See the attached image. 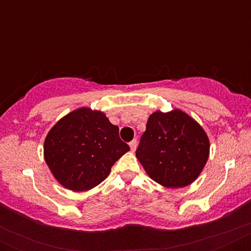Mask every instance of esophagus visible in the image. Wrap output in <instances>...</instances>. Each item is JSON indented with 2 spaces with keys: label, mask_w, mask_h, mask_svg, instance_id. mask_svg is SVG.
Wrapping results in <instances>:
<instances>
[{
  "label": "esophagus",
  "mask_w": 251,
  "mask_h": 251,
  "mask_svg": "<svg viewBox=\"0 0 251 251\" xmlns=\"http://www.w3.org/2000/svg\"><path fill=\"white\" fill-rule=\"evenodd\" d=\"M129 149H131L132 152L135 151V149H137V140L133 139L131 143H129Z\"/></svg>",
  "instance_id": "esophagus-1"
}]
</instances>
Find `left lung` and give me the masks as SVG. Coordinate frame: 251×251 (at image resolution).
I'll list each match as a JSON object with an SVG mask.
<instances>
[{"label":"left lung","mask_w":251,"mask_h":251,"mask_svg":"<svg viewBox=\"0 0 251 251\" xmlns=\"http://www.w3.org/2000/svg\"><path fill=\"white\" fill-rule=\"evenodd\" d=\"M209 154L206 132L179 108L153 112L135 151V157L150 178L169 189L194 183Z\"/></svg>","instance_id":"left-lung-1"}]
</instances>
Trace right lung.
Returning <instances> with one entry per match:
<instances>
[{
	"label": "right lung",
	"instance_id": "obj_1",
	"mask_svg": "<svg viewBox=\"0 0 251 251\" xmlns=\"http://www.w3.org/2000/svg\"><path fill=\"white\" fill-rule=\"evenodd\" d=\"M128 151L119 138V127L103 112L89 107L76 108L57 120L43 144V157L51 175L74 192L99 185Z\"/></svg>",
	"mask_w": 251,
	"mask_h": 251
}]
</instances>
